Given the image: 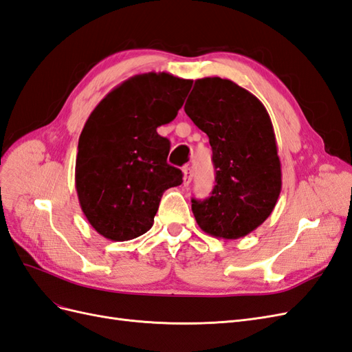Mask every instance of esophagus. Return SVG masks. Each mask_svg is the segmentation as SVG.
I'll return each instance as SVG.
<instances>
[{
  "instance_id": "1",
  "label": "esophagus",
  "mask_w": 352,
  "mask_h": 352,
  "mask_svg": "<svg viewBox=\"0 0 352 352\" xmlns=\"http://www.w3.org/2000/svg\"><path fill=\"white\" fill-rule=\"evenodd\" d=\"M192 176H194L192 168H190L189 166H186V167L184 168V184H185V185H189L190 182H192Z\"/></svg>"
}]
</instances>
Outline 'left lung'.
I'll return each instance as SVG.
<instances>
[{
  "label": "left lung",
  "mask_w": 352,
  "mask_h": 352,
  "mask_svg": "<svg viewBox=\"0 0 352 352\" xmlns=\"http://www.w3.org/2000/svg\"><path fill=\"white\" fill-rule=\"evenodd\" d=\"M185 113L212 150L216 185L211 197L192 199L201 230L239 239L263 225L278 202L282 170L274 129L263 102L229 79H197Z\"/></svg>",
  "instance_id": "obj_1"
}]
</instances>
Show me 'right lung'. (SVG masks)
<instances>
[{
  "label": "right lung",
  "instance_id": "right-lung-1",
  "mask_svg": "<svg viewBox=\"0 0 352 352\" xmlns=\"http://www.w3.org/2000/svg\"><path fill=\"white\" fill-rule=\"evenodd\" d=\"M192 80L166 72L136 74L94 109L79 136L74 184L101 236L123 242L151 229L166 189L182 184L167 164L170 142L157 133L177 116Z\"/></svg>",
  "mask_w": 352,
  "mask_h": 352
}]
</instances>
